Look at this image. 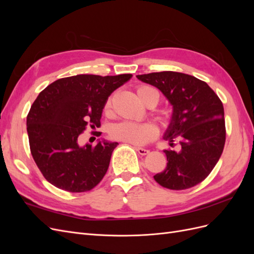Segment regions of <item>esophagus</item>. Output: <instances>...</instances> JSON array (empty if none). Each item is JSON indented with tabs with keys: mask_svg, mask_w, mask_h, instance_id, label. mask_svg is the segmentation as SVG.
<instances>
[{
	"mask_svg": "<svg viewBox=\"0 0 254 254\" xmlns=\"http://www.w3.org/2000/svg\"><path fill=\"white\" fill-rule=\"evenodd\" d=\"M136 151L140 153L141 156H147L149 153V150L148 149H145V148H142V147H135Z\"/></svg>",
	"mask_w": 254,
	"mask_h": 254,
	"instance_id": "1",
	"label": "esophagus"
}]
</instances>
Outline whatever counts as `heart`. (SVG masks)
I'll use <instances>...</instances> for the list:
<instances>
[{"mask_svg": "<svg viewBox=\"0 0 254 254\" xmlns=\"http://www.w3.org/2000/svg\"><path fill=\"white\" fill-rule=\"evenodd\" d=\"M137 95L141 101L147 106H156L160 101V92L158 89L148 84H141L136 88ZM113 96H109L104 106L105 112L109 113L112 108ZM110 136L113 140L125 142L133 145H143L151 141L156 136V129L147 123H135L123 121L113 124L110 128Z\"/></svg>", "mask_w": 254, "mask_h": 254, "instance_id": "1", "label": "heart"}]
</instances>
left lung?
<instances>
[{
    "mask_svg": "<svg viewBox=\"0 0 254 254\" xmlns=\"http://www.w3.org/2000/svg\"><path fill=\"white\" fill-rule=\"evenodd\" d=\"M158 88L174 107L164 139L179 150H164L166 168L153 176L161 187L181 190L202 182L217 164L226 143L224 106L207 83L194 76L164 71L137 75Z\"/></svg>",
    "mask_w": 254,
    "mask_h": 254,
    "instance_id": "left-lung-1",
    "label": "left lung"
}]
</instances>
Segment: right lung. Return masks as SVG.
Returning <instances> with one entry per match:
<instances>
[{
  "mask_svg": "<svg viewBox=\"0 0 254 254\" xmlns=\"http://www.w3.org/2000/svg\"><path fill=\"white\" fill-rule=\"evenodd\" d=\"M131 76L80 74L54 81L38 95L26 119L29 148L54 187L82 193L102 181L119 143L103 141L80 147L78 136L88 125L101 126L107 98Z\"/></svg>",
  "mask_w": 254,
  "mask_h": 254,
  "instance_id": "add662e5",
  "label": "right lung"
}]
</instances>
